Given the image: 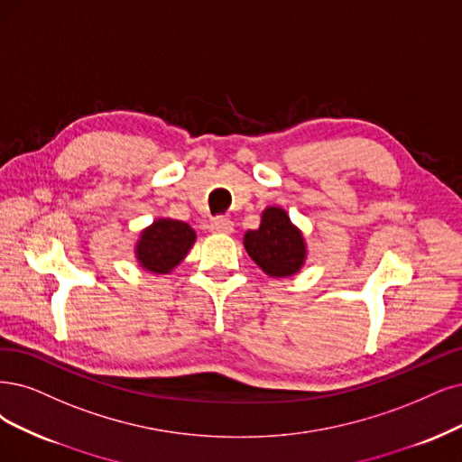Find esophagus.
<instances>
[{"label": "esophagus", "instance_id": "obj_1", "mask_svg": "<svg viewBox=\"0 0 462 462\" xmlns=\"http://www.w3.org/2000/svg\"><path fill=\"white\" fill-rule=\"evenodd\" d=\"M211 232L215 234H232L234 232V222L226 217H215L209 225Z\"/></svg>", "mask_w": 462, "mask_h": 462}]
</instances>
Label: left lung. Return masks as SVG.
I'll use <instances>...</instances> for the list:
<instances>
[{
  "label": "left lung",
  "mask_w": 462,
  "mask_h": 462,
  "mask_svg": "<svg viewBox=\"0 0 462 462\" xmlns=\"http://www.w3.org/2000/svg\"><path fill=\"white\" fill-rule=\"evenodd\" d=\"M249 257L272 278H287L300 270L306 259L302 234L291 225L280 208H268L263 213L261 226L244 236Z\"/></svg>",
  "instance_id": "left-lung-1"
}]
</instances>
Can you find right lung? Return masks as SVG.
I'll return each instance as SVG.
<instances>
[{
    "instance_id": "1",
    "label": "right lung",
    "mask_w": 462,
    "mask_h": 462,
    "mask_svg": "<svg viewBox=\"0 0 462 462\" xmlns=\"http://www.w3.org/2000/svg\"><path fill=\"white\" fill-rule=\"evenodd\" d=\"M196 242V232L182 220L160 218L148 226L136 244V259L153 274H169Z\"/></svg>"
}]
</instances>
